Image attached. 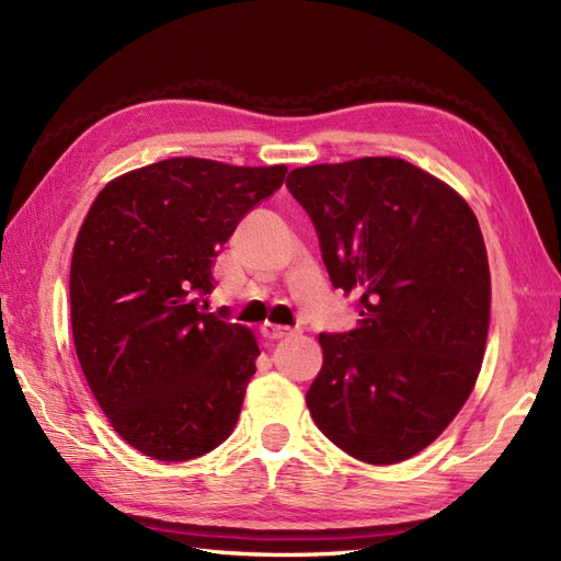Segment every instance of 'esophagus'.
<instances>
[{
  "label": "esophagus",
  "mask_w": 561,
  "mask_h": 561,
  "mask_svg": "<svg viewBox=\"0 0 561 561\" xmlns=\"http://www.w3.org/2000/svg\"><path fill=\"white\" fill-rule=\"evenodd\" d=\"M262 335H265L267 340H287L291 335H296L294 328H284V325H272V323H265L260 328Z\"/></svg>",
  "instance_id": "esophagus-1"
}]
</instances>
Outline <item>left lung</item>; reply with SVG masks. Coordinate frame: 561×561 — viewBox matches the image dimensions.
Instances as JSON below:
<instances>
[{"label": "left lung", "mask_w": 561, "mask_h": 561, "mask_svg": "<svg viewBox=\"0 0 561 561\" xmlns=\"http://www.w3.org/2000/svg\"><path fill=\"white\" fill-rule=\"evenodd\" d=\"M335 289L359 325L320 332L323 368L306 404L352 458H412L453 422L478 380L490 330V262L478 217L416 165L371 157L296 169Z\"/></svg>", "instance_id": "left-lung-1"}]
</instances>
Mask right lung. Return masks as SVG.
<instances>
[{"instance_id":"obj_1","label":"right lung","mask_w":561,"mask_h":561,"mask_svg":"<svg viewBox=\"0 0 561 561\" xmlns=\"http://www.w3.org/2000/svg\"><path fill=\"white\" fill-rule=\"evenodd\" d=\"M284 175L165 159L115 178L81 224L69 270L81 371L115 432L153 460L199 458L233 432L260 350L201 304L219 248Z\"/></svg>"}]
</instances>
